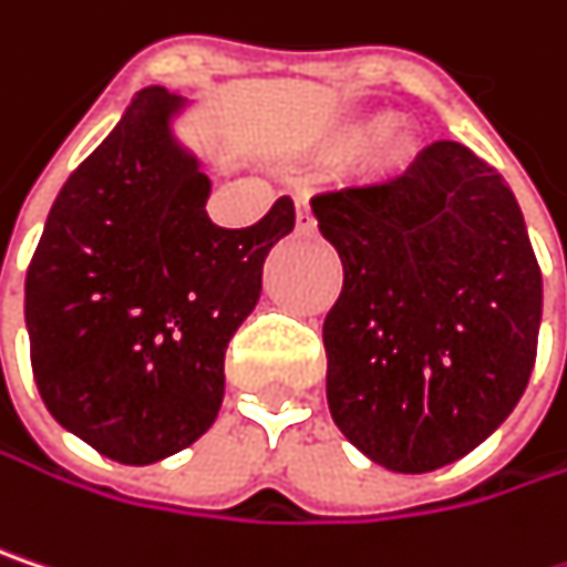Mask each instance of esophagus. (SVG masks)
Here are the masks:
<instances>
[{
  "label": "esophagus",
  "instance_id": "34e87169",
  "mask_svg": "<svg viewBox=\"0 0 567 567\" xmlns=\"http://www.w3.org/2000/svg\"><path fill=\"white\" fill-rule=\"evenodd\" d=\"M295 217H298V233H315V214L308 197H295Z\"/></svg>",
  "mask_w": 567,
  "mask_h": 567
}]
</instances>
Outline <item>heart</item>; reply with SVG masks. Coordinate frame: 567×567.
<instances>
[{"label": "heart", "mask_w": 567, "mask_h": 567, "mask_svg": "<svg viewBox=\"0 0 567 567\" xmlns=\"http://www.w3.org/2000/svg\"><path fill=\"white\" fill-rule=\"evenodd\" d=\"M389 130L386 120H370V123H363V126H357V130L350 132L347 138L353 142V145H370V142H377V138H383Z\"/></svg>", "instance_id": "1"}]
</instances>
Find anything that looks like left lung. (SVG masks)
<instances>
[{
  "label": "left lung",
  "instance_id": "left-lung-1",
  "mask_svg": "<svg viewBox=\"0 0 567 567\" xmlns=\"http://www.w3.org/2000/svg\"><path fill=\"white\" fill-rule=\"evenodd\" d=\"M311 210L343 262L324 318L334 425L395 474L471 454L523 399L539 347L542 272L503 175L441 138Z\"/></svg>",
  "mask_w": 567,
  "mask_h": 567
}]
</instances>
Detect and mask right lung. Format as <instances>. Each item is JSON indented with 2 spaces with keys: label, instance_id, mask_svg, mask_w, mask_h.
Segmentation results:
<instances>
[{
  "label": "right lung",
  "instance_id": "1",
  "mask_svg": "<svg viewBox=\"0 0 567 567\" xmlns=\"http://www.w3.org/2000/svg\"><path fill=\"white\" fill-rule=\"evenodd\" d=\"M145 86L61 187L25 276L31 373L48 412L103 457L155 464L204 435L224 353L262 291L291 197L246 227L207 217L210 178Z\"/></svg>",
  "mask_w": 567,
  "mask_h": 567
}]
</instances>
